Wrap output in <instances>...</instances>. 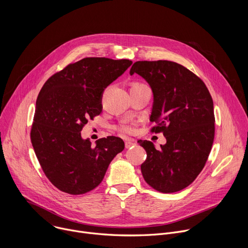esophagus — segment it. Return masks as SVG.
<instances>
[{
  "label": "esophagus",
  "mask_w": 248,
  "mask_h": 248,
  "mask_svg": "<svg viewBox=\"0 0 248 248\" xmlns=\"http://www.w3.org/2000/svg\"><path fill=\"white\" fill-rule=\"evenodd\" d=\"M134 145H136V141H135V140L130 139V140L125 141V148H126V149H129V148L133 147Z\"/></svg>",
  "instance_id": "esophagus-1"
}]
</instances>
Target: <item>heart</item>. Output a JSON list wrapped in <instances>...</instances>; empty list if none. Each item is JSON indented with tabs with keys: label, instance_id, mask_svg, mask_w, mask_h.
I'll return each instance as SVG.
<instances>
[{
	"label": "heart",
	"instance_id": "b5f03b06",
	"mask_svg": "<svg viewBox=\"0 0 248 248\" xmlns=\"http://www.w3.org/2000/svg\"><path fill=\"white\" fill-rule=\"evenodd\" d=\"M135 84H139V83H135ZM120 129H121V131L125 132V133H131V132L133 131V127H132L131 125H129V124H124V125H122V126L120 127Z\"/></svg>",
	"mask_w": 248,
	"mask_h": 248
}]
</instances>
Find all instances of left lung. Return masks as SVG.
<instances>
[{
    "mask_svg": "<svg viewBox=\"0 0 248 248\" xmlns=\"http://www.w3.org/2000/svg\"><path fill=\"white\" fill-rule=\"evenodd\" d=\"M150 85L153 106L151 130L163 132L167 143L156 149L139 140L147 154L141 165L145 182L171 193L188 186L204 168L215 134L213 100L205 83L184 65L170 61H138L130 68Z\"/></svg>",
    "mask_w": 248,
    "mask_h": 248,
    "instance_id": "left-lung-1",
    "label": "left lung"
}]
</instances>
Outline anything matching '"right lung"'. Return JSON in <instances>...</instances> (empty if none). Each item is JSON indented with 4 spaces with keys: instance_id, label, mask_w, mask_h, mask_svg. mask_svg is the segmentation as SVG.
Instances as JSON below:
<instances>
[{
    "instance_id": "1",
    "label": "right lung",
    "mask_w": 248,
    "mask_h": 248,
    "mask_svg": "<svg viewBox=\"0 0 248 248\" xmlns=\"http://www.w3.org/2000/svg\"><path fill=\"white\" fill-rule=\"evenodd\" d=\"M129 60L84 58L52 76L36 100L30 137L48 180L61 191L83 194L97 187L124 148L116 136L92 146L81 137L88 120L102 112L104 90L131 65Z\"/></svg>"
}]
</instances>
